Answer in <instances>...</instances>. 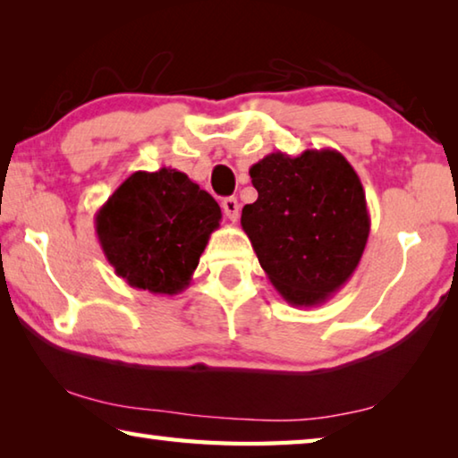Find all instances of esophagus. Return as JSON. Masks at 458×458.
<instances>
[{
	"label": "esophagus",
	"mask_w": 458,
	"mask_h": 458,
	"mask_svg": "<svg viewBox=\"0 0 458 458\" xmlns=\"http://www.w3.org/2000/svg\"><path fill=\"white\" fill-rule=\"evenodd\" d=\"M222 210L226 214V218L230 222H236L238 216H240V204L236 198H224L222 199Z\"/></svg>",
	"instance_id": "obj_1"
}]
</instances>
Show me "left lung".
<instances>
[{
    "mask_svg": "<svg viewBox=\"0 0 458 458\" xmlns=\"http://www.w3.org/2000/svg\"><path fill=\"white\" fill-rule=\"evenodd\" d=\"M259 191L242 230L275 289L294 307H315L358 268L369 236L366 191L335 149L270 153L250 167Z\"/></svg>",
    "mask_w": 458,
    "mask_h": 458,
    "instance_id": "left-lung-1",
    "label": "left lung"
}]
</instances>
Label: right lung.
Returning <instances> with one entry per match:
<instances>
[{"label":"right lung","mask_w":458,"mask_h":458,"mask_svg":"<svg viewBox=\"0 0 458 458\" xmlns=\"http://www.w3.org/2000/svg\"><path fill=\"white\" fill-rule=\"evenodd\" d=\"M222 212L206 190L172 167L135 172L95 216L108 265L129 286L177 294L190 284Z\"/></svg>","instance_id":"obj_1"}]
</instances>
